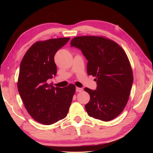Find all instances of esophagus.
<instances>
[{"label": "esophagus", "instance_id": "34e87169", "mask_svg": "<svg viewBox=\"0 0 153 153\" xmlns=\"http://www.w3.org/2000/svg\"><path fill=\"white\" fill-rule=\"evenodd\" d=\"M83 91V89L81 87H76V92H82Z\"/></svg>", "mask_w": 153, "mask_h": 153}]
</instances>
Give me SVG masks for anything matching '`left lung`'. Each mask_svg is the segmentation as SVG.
<instances>
[{
  "mask_svg": "<svg viewBox=\"0 0 153 153\" xmlns=\"http://www.w3.org/2000/svg\"><path fill=\"white\" fill-rule=\"evenodd\" d=\"M70 44L82 50L88 61L87 74L96 77V90L84 89L90 95L85 106L87 114L105 122L114 119L126 107L134 81L124 50L115 41L102 36L76 37Z\"/></svg>",
  "mask_w": 153,
  "mask_h": 153,
  "instance_id": "8db88e82",
  "label": "left lung"
}]
</instances>
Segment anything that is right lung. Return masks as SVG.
I'll use <instances>...</instances> for the list:
<instances>
[{"label": "right lung", "mask_w": 153, "mask_h": 153, "mask_svg": "<svg viewBox=\"0 0 153 153\" xmlns=\"http://www.w3.org/2000/svg\"><path fill=\"white\" fill-rule=\"evenodd\" d=\"M70 37L35 42L27 51L20 64L18 89L27 112L35 121L51 125L66 118L76 92L70 83L54 87L48 80L56 74V52Z\"/></svg>", "instance_id": "right-lung-1"}]
</instances>
